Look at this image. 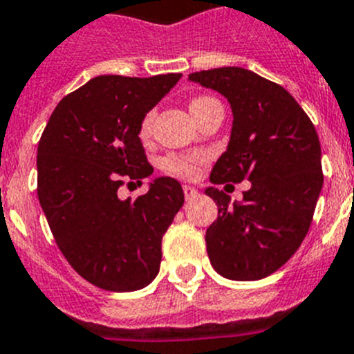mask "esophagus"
I'll list each match as a JSON object with an SVG mask.
<instances>
[{"mask_svg":"<svg viewBox=\"0 0 354 354\" xmlns=\"http://www.w3.org/2000/svg\"><path fill=\"white\" fill-rule=\"evenodd\" d=\"M183 192H184V196H186V200H189V198H193V196L198 195V192H196L195 187L187 186V184H184L183 186Z\"/></svg>","mask_w":354,"mask_h":354,"instance_id":"1","label":"esophagus"}]
</instances>
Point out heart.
Returning <instances> with one entry per match:
<instances>
[{
    "instance_id": "1",
    "label": "heart",
    "mask_w": 354,
    "mask_h": 354,
    "mask_svg": "<svg viewBox=\"0 0 354 354\" xmlns=\"http://www.w3.org/2000/svg\"><path fill=\"white\" fill-rule=\"evenodd\" d=\"M211 101V97H196L189 102V109L195 111L202 104ZM152 122H154V113H147L140 126V134L142 138H147L152 131ZM207 159L204 152H193V154H171L165 159V170L170 171L171 175H177L180 179H195L200 171V165Z\"/></svg>"
}]
</instances>
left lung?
<instances>
[{"label":"left lung","instance_id":"obj_1","mask_svg":"<svg viewBox=\"0 0 354 354\" xmlns=\"http://www.w3.org/2000/svg\"><path fill=\"white\" fill-rule=\"evenodd\" d=\"M189 81L221 93L232 108L230 142L211 183H252L234 204L218 187L205 189L218 205L205 232L209 259L221 277L261 280L292 257L310 228L323 187L317 133L283 86L248 68L193 72Z\"/></svg>","mask_w":354,"mask_h":354}]
</instances>
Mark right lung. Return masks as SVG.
<instances>
[{
  "instance_id": "1",
  "label": "right lung",
  "mask_w": 354,
  "mask_h": 354,
  "mask_svg": "<svg viewBox=\"0 0 354 354\" xmlns=\"http://www.w3.org/2000/svg\"><path fill=\"white\" fill-rule=\"evenodd\" d=\"M180 76L93 77L58 102L39 142L37 193L56 245L101 289L138 290L159 273L162 234L183 207V187L158 177L136 200L118 198V187L154 171L140 126Z\"/></svg>"
}]
</instances>
